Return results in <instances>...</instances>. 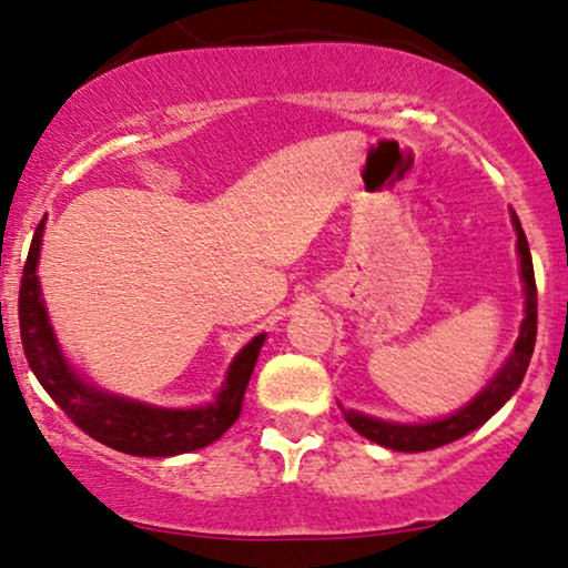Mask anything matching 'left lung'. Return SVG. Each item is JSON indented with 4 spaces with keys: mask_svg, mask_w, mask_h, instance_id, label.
Here are the masks:
<instances>
[{
    "mask_svg": "<svg viewBox=\"0 0 568 568\" xmlns=\"http://www.w3.org/2000/svg\"><path fill=\"white\" fill-rule=\"evenodd\" d=\"M513 223L517 231V254H520V275L525 283V318L520 326V337L515 342V349L513 355H509V361L501 365V371L494 375L489 386H486L474 402H468L460 412L450 414V417L425 422V425H398V422H383L342 406V414H345V419L349 422V427H353L355 433H361L371 443L388 447V450H398V453L435 450V447L460 440L463 435L474 433L476 427H481L484 422L491 419L494 414L509 402V396L520 388L535 349V332H538V287H535L530 246H527L520 219H517L515 213H513Z\"/></svg>",
    "mask_w": 568,
    "mask_h": 568,
    "instance_id": "obj_1",
    "label": "left lung"
}]
</instances>
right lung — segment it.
Masks as SVG:
<instances>
[{
    "label": "right lung",
    "mask_w": 568,
    "mask_h": 568,
    "mask_svg": "<svg viewBox=\"0 0 568 568\" xmlns=\"http://www.w3.org/2000/svg\"><path fill=\"white\" fill-rule=\"evenodd\" d=\"M43 223H38L30 244L26 270L20 281V337L30 371L41 381L45 394L61 406L74 425L102 445L141 458H166L211 445L234 425L242 414L246 383L265 334H257L229 365L226 381L215 394V402L195 409H164L131 398L108 394L92 383H84L63 357L55 334L48 322L45 303L38 283V257H41Z\"/></svg>",
    "instance_id": "add662e5"
}]
</instances>
